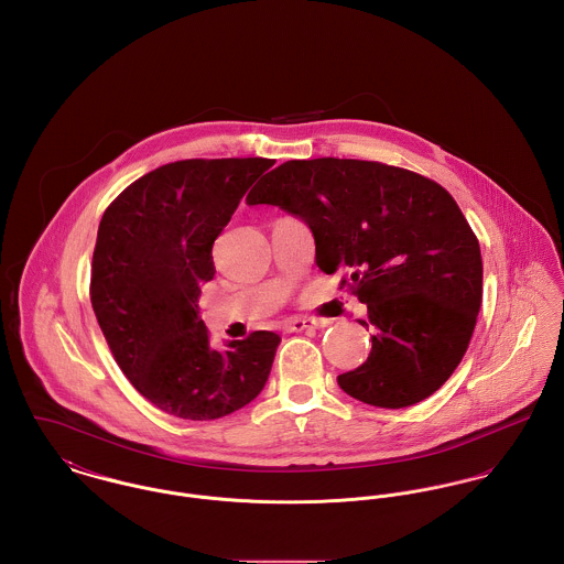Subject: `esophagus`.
<instances>
[{
    "instance_id": "obj_1",
    "label": "esophagus",
    "mask_w": 564,
    "mask_h": 564,
    "mask_svg": "<svg viewBox=\"0 0 564 564\" xmlns=\"http://www.w3.org/2000/svg\"><path fill=\"white\" fill-rule=\"evenodd\" d=\"M328 319H315V317H292L285 322V330L299 333V330H310V328H324L328 326Z\"/></svg>"
}]
</instances>
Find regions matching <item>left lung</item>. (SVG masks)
<instances>
[{"instance_id": "obj_1", "label": "left lung", "mask_w": 564, "mask_h": 564, "mask_svg": "<svg viewBox=\"0 0 564 564\" xmlns=\"http://www.w3.org/2000/svg\"><path fill=\"white\" fill-rule=\"evenodd\" d=\"M247 205H276L303 220L319 270H348L350 292L368 305L359 324L376 328L372 352L337 376L348 395L404 409L452 376L480 312L482 257L447 189L378 162L317 158L270 171Z\"/></svg>"}]
</instances>
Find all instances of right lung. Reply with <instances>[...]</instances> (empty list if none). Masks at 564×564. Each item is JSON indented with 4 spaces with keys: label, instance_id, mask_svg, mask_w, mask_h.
<instances>
[{
    "label": "right lung",
    "instance_id": "1",
    "mask_svg": "<svg viewBox=\"0 0 564 564\" xmlns=\"http://www.w3.org/2000/svg\"><path fill=\"white\" fill-rule=\"evenodd\" d=\"M274 160L225 158L164 164L106 209L93 254L90 303L129 382L182 420H218L252 402L281 337L254 330L209 346L198 317L212 247L242 196Z\"/></svg>",
    "mask_w": 564,
    "mask_h": 564
}]
</instances>
